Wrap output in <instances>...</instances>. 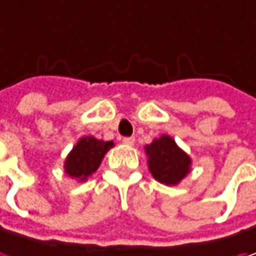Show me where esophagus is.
Wrapping results in <instances>:
<instances>
[{"label": "esophagus", "mask_w": 256, "mask_h": 256, "mask_svg": "<svg viewBox=\"0 0 256 256\" xmlns=\"http://www.w3.org/2000/svg\"><path fill=\"white\" fill-rule=\"evenodd\" d=\"M134 142H136L134 138H124V139H123V143H124V144H128V146H133V144H134Z\"/></svg>", "instance_id": "obj_1"}]
</instances>
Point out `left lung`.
Here are the masks:
<instances>
[{
    "mask_svg": "<svg viewBox=\"0 0 256 256\" xmlns=\"http://www.w3.org/2000/svg\"><path fill=\"white\" fill-rule=\"evenodd\" d=\"M148 154V164L152 176L168 186L178 184L188 173L190 172V158L180 149L176 142L162 134L144 148Z\"/></svg>",
    "mask_w": 256,
    "mask_h": 256,
    "instance_id": "left-lung-1",
    "label": "left lung"
}]
</instances>
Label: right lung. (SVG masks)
<instances>
[{
  "mask_svg": "<svg viewBox=\"0 0 256 256\" xmlns=\"http://www.w3.org/2000/svg\"><path fill=\"white\" fill-rule=\"evenodd\" d=\"M113 146V142L97 140L93 136L82 138L64 162V172L80 182L87 180L98 169L104 154Z\"/></svg>",
  "mask_w": 256,
  "mask_h": 256,
  "instance_id": "obj_1",
  "label": "right lung"
}]
</instances>
